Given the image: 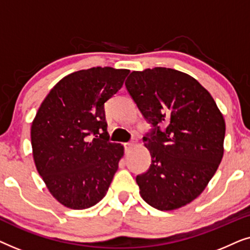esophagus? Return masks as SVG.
I'll use <instances>...</instances> for the list:
<instances>
[{
  "instance_id": "obj_1",
  "label": "esophagus",
  "mask_w": 250,
  "mask_h": 250,
  "mask_svg": "<svg viewBox=\"0 0 250 250\" xmlns=\"http://www.w3.org/2000/svg\"><path fill=\"white\" fill-rule=\"evenodd\" d=\"M136 142H138V139H136V138H132V139H131V141L127 142V143H125V148H126V150L131 149L132 146H134Z\"/></svg>"
}]
</instances>
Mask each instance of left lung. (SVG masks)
Segmentation results:
<instances>
[{
	"instance_id": "1",
	"label": "left lung",
	"mask_w": 250,
	"mask_h": 250,
	"mask_svg": "<svg viewBox=\"0 0 250 250\" xmlns=\"http://www.w3.org/2000/svg\"><path fill=\"white\" fill-rule=\"evenodd\" d=\"M125 86L152 127L143 138L151 164L136 176L140 194L159 210L191 203L223 157L225 123L214 99L193 77L170 68L132 71Z\"/></svg>"
}]
</instances>
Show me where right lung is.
Returning <instances> with one entry per match:
<instances>
[{
    "instance_id": "obj_1",
    "label": "right lung",
    "mask_w": 250,
    "mask_h": 250,
    "mask_svg": "<svg viewBox=\"0 0 250 250\" xmlns=\"http://www.w3.org/2000/svg\"><path fill=\"white\" fill-rule=\"evenodd\" d=\"M128 74V69L93 67L68 75L37 111L30 129L34 160L63 206L85 209L107 193L124 149L110 142L104 104Z\"/></svg>"
}]
</instances>
